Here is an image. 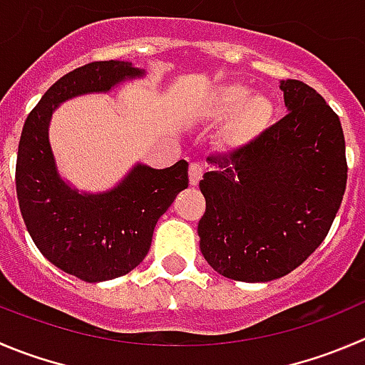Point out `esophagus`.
I'll use <instances>...</instances> for the list:
<instances>
[{"label":"esophagus","mask_w":365,"mask_h":365,"mask_svg":"<svg viewBox=\"0 0 365 365\" xmlns=\"http://www.w3.org/2000/svg\"><path fill=\"white\" fill-rule=\"evenodd\" d=\"M204 175V166L200 163H192L190 165V185L197 186Z\"/></svg>","instance_id":"1"}]
</instances>
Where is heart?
I'll list each match as a JSON object with an SVG mask.
<instances>
[{"label": "heart", "instance_id": "1", "mask_svg": "<svg viewBox=\"0 0 365 365\" xmlns=\"http://www.w3.org/2000/svg\"><path fill=\"white\" fill-rule=\"evenodd\" d=\"M195 114L210 123L227 117L220 130V143L231 150H240L265 133L274 120L276 106L267 95L251 93L240 82H224L200 95Z\"/></svg>", "mask_w": 365, "mask_h": 365}]
</instances>
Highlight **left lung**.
Instances as JSON below:
<instances>
[{
	"label": "left lung",
	"instance_id": "8db88e82",
	"mask_svg": "<svg viewBox=\"0 0 365 365\" xmlns=\"http://www.w3.org/2000/svg\"><path fill=\"white\" fill-rule=\"evenodd\" d=\"M287 116L249 147L207 158L200 252L222 276L265 283L328 235L348 179L341 120L310 86L281 81Z\"/></svg>",
	"mask_w": 365,
	"mask_h": 365
}]
</instances>
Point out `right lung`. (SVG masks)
Masks as SVG:
<instances>
[{
	"label": "right lung",
	"instance_id": "add662e5",
	"mask_svg": "<svg viewBox=\"0 0 365 365\" xmlns=\"http://www.w3.org/2000/svg\"><path fill=\"white\" fill-rule=\"evenodd\" d=\"M147 71L128 61L91 62L58 78L29 114L17 148L21 215L41 255L88 283L120 277L147 256L154 227L188 188V163L152 168L138 161L106 192L78 190L58 172L50 143L53 113L76 96L110 93Z\"/></svg>",
	"mask_w": 365,
	"mask_h": 365
}]
</instances>
